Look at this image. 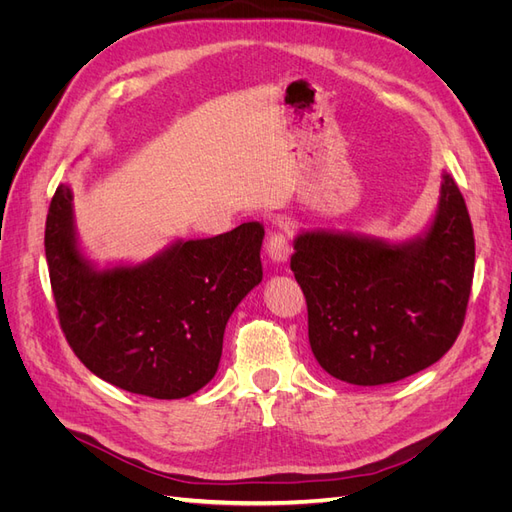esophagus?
I'll return each mask as SVG.
<instances>
[{
  "label": "esophagus",
  "mask_w": 512,
  "mask_h": 512,
  "mask_svg": "<svg viewBox=\"0 0 512 512\" xmlns=\"http://www.w3.org/2000/svg\"><path fill=\"white\" fill-rule=\"evenodd\" d=\"M292 252V241L290 235L284 230H275L267 239V254L275 262H286Z\"/></svg>",
  "instance_id": "34e87169"
}]
</instances>
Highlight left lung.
<instances>
[{
	"instance_id": "left-lung-1",
	"label": "left lung",
	"mask_w": 512,
	"mask_h": 512,
	"mask_svg": "<svg viewBox=\"0 0 512 512\" xmlns=\"http://www.w3.org/2000/svg\"><path fill=\"white\" fill-rule=\"evenodd\" d=\"M294 250L290 269L307 301L309 346L333 378L397 382L455 344L472 292L474 230L451 175L423 239L389 245L303 232Z\"/></svg>"
}]
</instances>
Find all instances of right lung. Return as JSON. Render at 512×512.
Masks as SVG:
<instances>
[{
    "label": "right lung",
    "mask_w": 512,
    "mask_h": 512,
    "mask_svg": "<svg viewBox=\"0 0 512 512\" xmlns=\"http://www.w3.org/2000/svg\"><path fill=\"white\" fill-rule=\"evenodd\" d=\"M265 228L247 222L211 239L179 241L138 267L96 271L74 239L72 192L59 185L44 252L59 327L98 378L153 399H181L215 376L224 329L262 280Z\"/></svg>",
    "instance_id": "add662e5"
}]
</instances>
